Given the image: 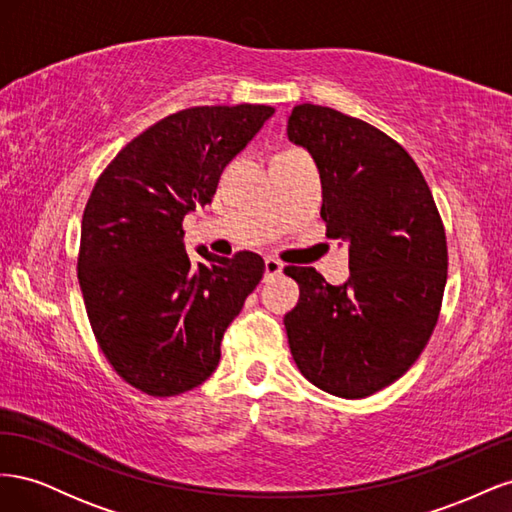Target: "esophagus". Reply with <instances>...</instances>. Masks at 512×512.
<instances>
[{
  "mask_svg": "<svg viewBox=\"0 0 512 512\" xmlns=\"http://www.w3.org/2000/svg\"><path fill=\"white\" fill-rule=\"evenodd\" d=\"M282 269H284V265L280 260H275V258H267L265 260V280H273V277H277V275H282Z\"/></svg>",
  "mask_w": 512,
  "mask_h": 512,
  "instance_id": "esophagus-1",
  "label": "esophagus"
}]
</instances>
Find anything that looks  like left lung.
I'll use <instances>...</instances> for the list:
<instances>
[{
  "label": "left lung",
  "instance_id": "1",
  "mask_svg": "<svg viewBox=\"0 0 512 512\" xmlns=\"http://www.w3.org/2000/svg\"><path fill=\"white\" fill-rule=\"evenodd\" d=\"M288 138L320 170L327 237L348 243L350 277L331 286L286 267L299 303L284 324L292 359L318 389L363 399L414 365L436 327L446 286L444 224L410 153L367 121L299 104Z\"/></svg>",
  "mask_w": 512,
  "mask_h": 512
}]
</instances>
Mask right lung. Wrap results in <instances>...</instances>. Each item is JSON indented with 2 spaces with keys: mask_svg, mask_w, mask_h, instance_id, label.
<instances>
[{
  "mask_svg": "<svg viewBox=\"0 0 512 512\" xmlns=\"http://www.w3.org/2000/svg\"><path fill=\"white\" fill-rule=\"evenodd\" d=\"M275 113L265 104L192 106L153 123L104 168L81 224L87 318L117 374L151 397L203 384L228 324L265 273L254 252L190 258L183 218L205 207L226 164Z\"/></svg>",
  "mask_w": 512,
  "mask_h": 512,
  "instance_id": "obj_1",
  "label": "right lung"
}]
</instances>
